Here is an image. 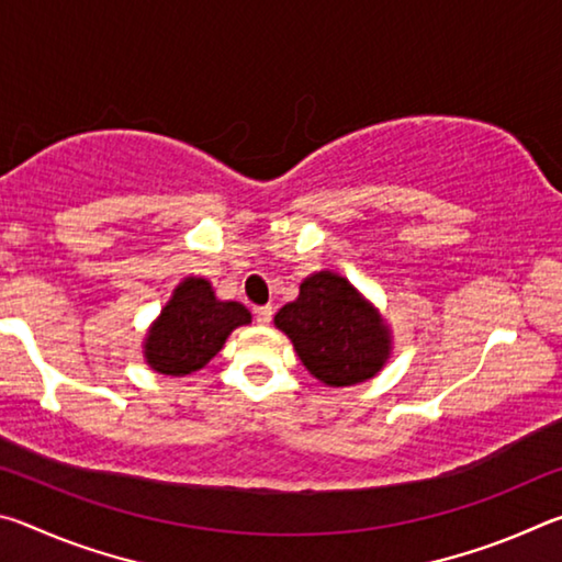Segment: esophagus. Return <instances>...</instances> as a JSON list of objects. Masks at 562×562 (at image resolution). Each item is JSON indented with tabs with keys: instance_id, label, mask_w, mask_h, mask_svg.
<instances>
[{
	"instance_id": "obj_1",
	"label": "esophagus",
	"mask_w": 562,
	"mask_h": 562,
	"mask_svg": "<svg viewBox=\"0 0 562 562\" xmlns=\"http://www.w3.org/2000/svg\"><path fill=\"white\" fill-rule=\"evenodd\" d=\"M255 319H258V325H270V319H272L270 304H262V307L255 310Z\"/></svg>"
}]
</instances>
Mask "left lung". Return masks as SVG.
Listing matches in <instances>:
<instances>
[{"mask_svg": "<svg viewBox=\"0 0 562 562\" xmlns=\"http://www.w3.org/2000/svg\"><path fill=\"white\" fill-rule=\"evenodd\" d=\"M307 372L327 386H355L382 372L392 357V327L347 278L322 270L274 315Z\"/></svg>", "mask_w": 562, "mask_h": 562, "instance_id": "8db88e82", "label": "left lung"}]
</instances>
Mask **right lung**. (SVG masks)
Returning <instances> with one entry per match:
<instances>
[{
    "instance_id": "add662e5",
    "label": "right lung",
    "mask_w": 562,
    "mask_h": 562,
    "mask_svg": "<svg viewBox=\"0 0 562 562\" xmlns=\"http://www.w3.org/2000/svg\"><path fill=\"white\" fill-rule=\"evenodd\" d=\"M250 322L252 315L245 304L217 300L205 278H186L148 327L144 359L158 374H193L223 349L233 329Z\"/></svg>"
}]
</instances>
